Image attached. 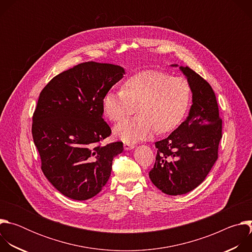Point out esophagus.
Segmentation results:
<instances>
[{
	"label": "esophagus",
	"mask_w": 252,
	"mask_h": 252,
	"mask_svg": "<svg viewBox=\"0 0 252 252\" xmlns=\"http://www.w3.org/2000/svg\"><path fill=\"white\" fill-rule=\"evenodd\" d=\"M133 148H134V146L131 145V143H129V142H125V143H124V149H125V151H130V150H132Z\"/></svg>",
	"instance_id": "34e87169"
}]
</instances>
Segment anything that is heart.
Masks as SVG:
<instances>
[{
	"mask_svg": "<svg viewBox=\"0 0 252 252\" xmlns=\"http://www.w3.org/2000/svg\"><path fill=\"white\" fill-rule=\"evenodd\" d=\"M190 99L191 89L185 78L145 70L126 81L121 92H107L102 98V109L113 122L123 121L137 109L135 118L114 128L120 139L136 142L151 137L157 130L166 133L175 129L185 120Z\"/></svg>",
	"mask_w": 252,
	"mask_h": 252,
	"instance_id": "1",
	"label": "heart"
}]
</instances>
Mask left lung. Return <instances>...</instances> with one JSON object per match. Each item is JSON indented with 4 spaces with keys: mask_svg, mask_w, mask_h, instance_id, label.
<instances>
[{
    "mask_svg": "<svg viewBox=\"0 0 252 252\" xmlns=\"http://www.w3.org/2000/svg\"><path fill=\"white\" fill-rule=\"evenodd\" d=\"M179 69L190 86L192 104L187 120L156 142V163L149 173L152 183L169 195L188 193L204 181L218 159L222 137V121L212 88L189 66Z\"/></svg>",
    "mask_w": 252,
    "mask_h": 252,
    "instance_id": "8db88e82",
    "label": "left lung"
}]
</instances>
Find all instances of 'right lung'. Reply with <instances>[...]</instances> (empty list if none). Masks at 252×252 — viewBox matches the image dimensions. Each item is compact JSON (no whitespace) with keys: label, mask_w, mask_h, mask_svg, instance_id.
Listing matches in <instances>:
<instances>
[{"label":"right lung","mask_w":252,"mask_h":252,"mask_svg":"<svg viewBox=\"0 0 252 252\" xmlns=\"http://www.w3.org/2000/svg\"><path fill=\"white\" fill-rule=\"evenodd\" d=\"M125 74L120 65L87 62L56 76L40 94L33 142L45 176L68 198L96 195L109 181L114 158L124 151L121 141L99 143L112 133L102 119V98Z\"/></svg>","instance_id":"right-lung-1"}]
</instances>
